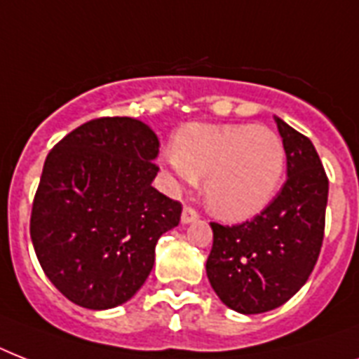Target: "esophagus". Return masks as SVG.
<instances>
[{
    "instance_id": "obj_1",
    "label": "esophagus",
    "mask_w": 359,
    "mask_h": 359,
    "mask_svg": "<svg viewBox=\"0 0 359 359\" xmlns=\"http://www.w3.org/2000/svg\"><path fill=\"white\" fill-rule=\"evenodd\" d=\"M199 218V212H197L196 208L191 207H184L182 208V216H180V222L182 224H191V222H196V219Z\"/></svg>"
}]
</instances>
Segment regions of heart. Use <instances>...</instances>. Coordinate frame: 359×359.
<instances>
[{"instance_id":"obj_1","label":"heart","mask_w":359,"mask_h":359,"mask_svg":"<svg viewBox=\"0 0 359 359\" xmlns=\"http://www.w3.org/2000/svg\"><path fill=\"white\" fill-rule=\"evenodd\" d=\"M162 162L182 186L205 179V201L227 222L255 218L273 201L285 175L283 141L251 124H184Z\"/></svg>"}]
</instances>
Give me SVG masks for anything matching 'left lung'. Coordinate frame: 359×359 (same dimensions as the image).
I'll return each mask as SVG.
<instances>
[{
	"mask_svg": "<svg viewBox=\"0 0 359 359\" xmlns=\"http://www.w3.org/2000/svg\"><path fill=\"white\" fill-rule=\"evenodd\" d=\"M287 154V182L259 216L233 227L210 224L207 276L214 292L242 315L272 311L304 287L324 238L328 177L315 147L276 117Z\"/></svg>",
	"mask_w": 359,
	"mask_h": 359,
	"instance_id": "obj_1",
	"label": "left lung"
}]
</instances>
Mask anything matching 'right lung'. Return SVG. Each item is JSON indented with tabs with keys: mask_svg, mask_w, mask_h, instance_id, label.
<instances>
[{
	"mask_svg": "<svg viewBox=\"0 0 359 359\" xmlns=\"http://www.w3.org/2000/svg\"><path fill=\"white\" fill-rule=\"evenodd\" d=\"M158 147L145 123L102 117L46 156L29 233L48 279L76 306L128 302L151 273L158 238L179 225L180 203L152 188Z\"/></svg>",
	"mask_w": 359,
	"mask_h": 359,
	"instance_id": "1",
	"label": "right lung"
}]
</instances>
